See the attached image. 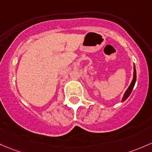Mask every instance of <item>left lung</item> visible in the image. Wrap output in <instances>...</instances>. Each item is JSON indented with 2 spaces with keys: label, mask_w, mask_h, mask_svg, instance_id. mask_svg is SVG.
<instances>
[{
  "label": "left lung",
  "mask_w": 152,
  "mask_h": 152,
  "mask_svg": "<svg viewBox=\"0 0 152 152\" xmlns=\"http://www.w3.org/2000/svg\"><path fill=\"white\" fill-rule=\"evenodd\" d=\"M136 67H135V65H133V80H132V81H131L130 86H128L127 90L126 91V92H125L124 94H123V96L122 98V102H124L126 99H127L128 96H130V94H131V91H132L133 87H134L135 84H136Z\"/></svg>",
  "instance_id": "obj_1"
}]
</instances>
